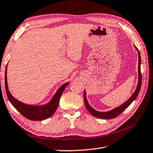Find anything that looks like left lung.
Instances as JSON below:
<instances>
[{"label":"left lung","instance_id":"obj_1","mask_svg":"<svg viewBox=\"0 0 153 153\" xmlns=\"http://www.w3.org/2000/svg\"><path fill=\"white\" fill-rule=\"evenodd\" d=\"M134 46L135 49H136V50L137 51V54H138V82H137V87L135 90L134 93H133V94L130 97L129 99H127L125 103L121 104L120 105L118 106V107L114 108V109H112V110H109L107 111H100L94 110V109L92 107L91 105H90L86 98V91H84V103H85V105L87 108V110H88L89 112L91 113L93 116L99 118H103V119H110V118H116V116H118L120 114L122 113L123 111L129 107L130 104L135 99H136L138 94L140 93V88H141V85H142V74H141V69H140V66H141V57H140V53L139 52V50H138L137 48L135 47V45Z\"/></svg>","mask_w":153,"mask_h":153}]
</instances>
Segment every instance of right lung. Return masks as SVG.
Wrapping results in <instances>:
<instances>
[{"instance_id":"1","label":"right lung","mask_w":153,"mask_h":153,"mask_svg":"<svg viewBox=\"0 0 153 153\" xmlns=\"http://www.w3.org/2000/svg\"><path fill=\"white\" fill-rule=\"evenodd\" d=\"M7 65L5 69V76H4V83H5V90L7 96L9 101L21 114L24 117L31 120H42L47 119L51 116L54 114L56 110L59 103L60 96L64 91L65 88L69 84V82H66L57 90L55 94L52 96V99L48 103L43 105H30V104L24 103L22 101L16 99L11 94L9 91L8 84H7Z\"/></svg>"}]
</instances>
